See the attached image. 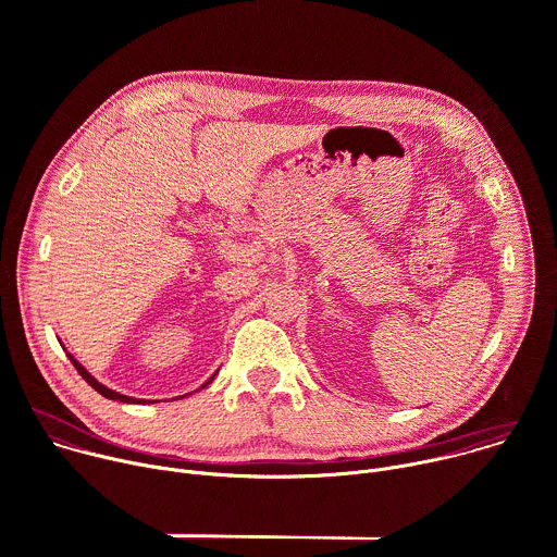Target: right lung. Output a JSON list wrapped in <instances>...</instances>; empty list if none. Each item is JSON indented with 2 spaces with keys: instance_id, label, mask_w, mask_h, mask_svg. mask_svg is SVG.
Instances as JSON below:
<instances>
[{
  "instance_id": "obj_1",
  "label": "right lung",
  "mask_w": 557,
  "mask_h": 557,
  "mask_svg": "<svg viewBox=\"0 0 557 557\" xmlns=\"http://www.w3.org/2000/svg\"><path fill=\"white\" fill-rule=\"evenodd\" d=\"M59 344H61V342H59ZM61 346H63V344H61ZM65 355H67V359L72 361V366L76 368V372L86 379V383H88V385H92V387H95L99 394H103L106 399H112V401H121V404H156V401L134 399V396H125V394H121V392H116V389H110L108 385H103L101 381H97V379H95V376H92V374H90V372H88V370H86L82 363H78V361H76V359H74L70 352H65ZM213 376H215V372H213ZM213 376H209V379H207V381L200 385V389H202V387H207V385L213 381ZM185 396H187V394H185Z\"/></svg>"
}]
</instances>
